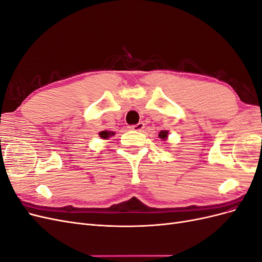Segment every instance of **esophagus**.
I'll list each match as a JSON object with an SVG mask.
<instances>
[{
    "mask_svg": "<svg viewBox=\"0 0 262 262\" xmlns=\"http://www.w3.org/2000/svg\"><path fill=\"white\" fill-rule=\"evenodd\" d=\"M129 128H130V130H133V131H141L142 129L144 128V123H143V122H139V123H137V124L130 125Z\"/></svg>",
    "mask_w": 262,
    "mask_h": 262,
    "instance_id": "obj_1",
    "label": "esophagus"
}]
</instances>
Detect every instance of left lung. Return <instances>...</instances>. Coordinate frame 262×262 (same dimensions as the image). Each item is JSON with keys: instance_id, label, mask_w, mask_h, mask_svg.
I'll return each mask as SVG.
<instances>
[{"instance_id": "left-lung-1", "label": "left lung", "mask_w": 262, "mask_h": 262, "mask_svg": "<svg viewBox=\"0 0 262 262\" xmlns=\"http://www.w3.org/2000/svg\"><path fill=\"white\" fill-rule=\"evenodd\" d=\"M167 136H168L167 131H161L160 134H158V137H160V139H162V140H165L166 138H167Z\"/></svg>"}]
</instances>
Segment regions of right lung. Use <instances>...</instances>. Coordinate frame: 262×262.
<instances>
[{
  "label": "right lung",
  "instance_id": "obj_1",
  "mask_svg": "<svg viewBox=\"0 0 262 262\" xmlns=\"http://www.w3.org/2000/svg\"><path fill=\"white\" fill-rule=\"evenodd\" d=\"M114 134H115V132H112V131H101V132H99V137L101 139H108L109 137L114 136Z\"/></svg>",
  "mask_w": 262,
  "mask_h": 262
}]
</instances>
